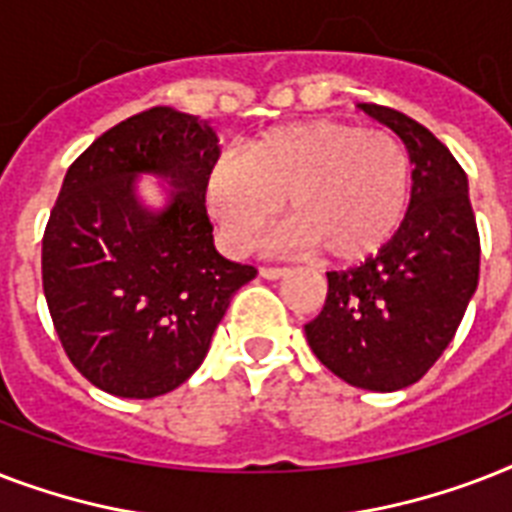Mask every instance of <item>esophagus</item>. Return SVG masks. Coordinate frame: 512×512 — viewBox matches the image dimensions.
<instances>
[{"mask_svg":"<svg viewBox=\"0 0 512 512\" xmlns=\"http://www.w3.org/2000/svg\"><path fill=\"white\" fill-rule=\"evenodd\" d=\"M260 276H263V279L276 281V279H284V276H289V271L287 268H260Z\"/></svg>","mask_w":512,"mask_h":512,"instance_id":"34e87169","label":"esophagus"}]
</instances>
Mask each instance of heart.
<instances>
[{
	"label": "heart",
	"instance_id": "1",
	"mask_svg": "<svg viewBox=\"0 0 512 512\" xmlns=\"http://www.w3.org/2000/svg\"><path fill=\"white\" fill-rule=\"evenodd\" d=\"M414 170L396 135L340 119H311L263 132L244 154L217 156L204 177V204L217 239L244 255L287 199V241L356 265L396 239L412 207Z\"/></svg>",
	"mask_w": 512,
	"mask_h": 512
}]
</instances>
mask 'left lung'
<instances>
[{
	"label": "left lung",
	"mask_w": 512,
	"mask_h": 512,
	"mask_svg": "<svg viewBox=\"0 0 512 512\" xmlns=\"http://www.w3.org/2000/svg\"><path fill=\"white\" fill-rule=\"evenodd\" d=\"M396 132L414 164L412 207L396 239L348 271H329L324 311L305 324L308 345L353 388L401 390L436 364L478 287L481 241L468 175L420 122L361 103Z\"/></svg>",
	"instance_id": "obj_1"
}]
</instances>
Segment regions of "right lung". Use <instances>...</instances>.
I'll list each match as a JSON object with an SVG mask.
<instances>
[{"mask_svg":"<svg viewBox=\"0 0 512 512\" xmlns=\"http://www.w3.org/2000/svg\"><path fill=\"white\" fill-rule=\"evenodd\" d=\"M217 156L204 119L156 106L103 132L63 177L42 239L44 297L71 364L111 396L183 385L257 276L215 249L204 177ZM140 171L173 185L159 213L134 193Z\"/></svg>","mask_w":512,"mask_h":512,"instance_id":"right-lung-1","label":"right lung"}]
</instances>
